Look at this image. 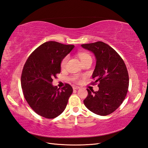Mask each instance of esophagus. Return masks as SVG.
Wrapping results in <instances>:
<instances>
[{
    "instance_id": "esophagus-1",
    "label": "esophagus",
    "mask_w": 148,
    "mask_h": 148,
    "mask_svg": "<svg viewBox=\"0 0 148 148\" xmlns=\"http://www.w3.org/2000/svg\"><path fill=\"white\" fill-rule=\"evenodd\" d=\"M80 88H79V86H73V89H79Z\"/></svg>"
}]
</instances>
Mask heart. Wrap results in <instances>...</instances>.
I'll return each mask as SVG.
<instances>
[{"label": "heart", "instance_id": "obj_1", "mask_svg": "<svg viewBox=\"0 0 148 148\" xmlns=\"http://www.w3.org/2000/svg\"><path fill=\"white\" fill-rule=\"evenodd\" d=\"M78 56H79V59H80L82 63L84 62L85 60H86L87 59L91 58V57H90V56L89 54H88V53H86V52H80V53H79ZM68 59H69V58H68V56H66L65 58H64L62 59V62H61V64H60V66H61V67L63 68V67H64L66 66V64H67V60H68ZM77 79V77H74V81H76Z\"/></svg>", "mask_w": 148, "mask_h": 148}]
</instances>
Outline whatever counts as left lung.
<instances>
[{"instance_id": "8db88e82", "label": "left lung", "mask_w": 148, "mask_h": 148, "mask_svg": "<svg viewBox=\"0 0 148 148\" xmlns=\"http://www.w3.org/2000/svg\"><path fill=\"white\" fill-rule=\"evenodd\" d=\"M96 59L92 79L99 82V90L87 89L88 95L84 104L89 111L100 116L110 114L118 108L126 96L129 75L125 63L117 52L108 44L98 41L82 44Z\"/></svg>"}]
</instances>
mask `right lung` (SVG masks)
Returning a JSON list of instances; mask_svg holds the SVG:
<instances>
[{
	"label": "right lung",
	"instance_id": "right-lung-1",
	"mask_svg": "<svg viewBox=\"0 0 148 148\" xmlns=\"http://www.w3.org/2000/svg\"><path fill=\"white\" fill-rule=\"evenodd\" d=\"M74 47V45L46 42L35 49L26 60L21 86L25 100L37 114L53 119L66 109L73 88L66 84L60 89L52 83V79L60 73L62 59Z\"/></svg>",
	"mask_w": 148,
	"mask_h": 148
}]
</instances>
